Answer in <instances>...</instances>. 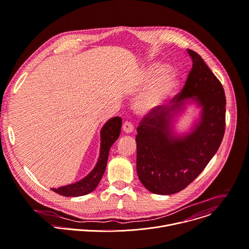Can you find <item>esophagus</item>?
Returning a JSON list of instances; mask_svg holds the SVG:
<instances>
[{
    "instance_id": "34e87169",
    "label": "esophagus",
    "mask_w": 249,
    "mask_h": 249,
    "mask_svg": "<svg viewBox=\"0 0 249 249\" xmlns=\"http://www.w3.org/2000/svg\"><path fill=\"white\" fill-rule=\"evenodd\" d=\"M122 129H123V132H124V133H126V134H131V133L133 132V130H134V126L132 125L131 122L126 121V122L123 124Z\"/></svg>"
}]
</instances>
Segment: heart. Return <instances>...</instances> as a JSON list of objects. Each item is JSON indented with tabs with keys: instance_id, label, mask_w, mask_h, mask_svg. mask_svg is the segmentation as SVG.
<instances>
[{
	"instance_id": "1",
	"label": "heart",
	"mask_w": 249,
	"mask_h": 249,
	"mask_svg": "<svg viewBox=\"0 0 249 249\" xmlns=\"http://www.w3.org/2000/svg\"><path fill=\"white\" fill-rule=\"evenodd\" d=\"M161 64H153L147 70L141 85L149 86L135 103V108L140 114H149L164 104L176 91L178 78L173 72H164Z\"/></svg>"
}]
</instances>
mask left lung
<instances>
[{"instance_id":"1","label":"left lung","mask_w":249,"mask_h":249,"mask_svg":"<svg viewBox=\"0 0 249 249\" xmlns=\"http://www.w3.org/2000/svg\"><path fill=\"white\" fill-rule=\"evenodd\" d=\"M192 71L182 92L152 111L137 128V174L142 185L157 195L187 188L217 152L225 128L224 90L210 67L194 51ZM195 105L199 117L185 131L176 130L179 118Z\"/></svg>"}]
</instances>
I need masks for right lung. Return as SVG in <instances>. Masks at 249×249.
Returning a JSON list of instances; mask_svg holds the SVG:
<instances>
[{"mask_svg":"<svg viewBox=\"0 0 249 249\" xmlns=\"http://www.w3.org/2000/svg\"><path fill=\"white\" fill-rule=\"evenodd\" d=\"M121 126L122 119L120 117H113L109 119L102 126L100 131L99 157L94 168L77 182L59 188H53L52 190L63 196H80L92 193L98 186L102 176L104 175L109 151L112 145L119 138Z\"/></svg>","mask_w":249,"mask_h":249,"instance_id":"1","label":"right lung"}]
</instances>
